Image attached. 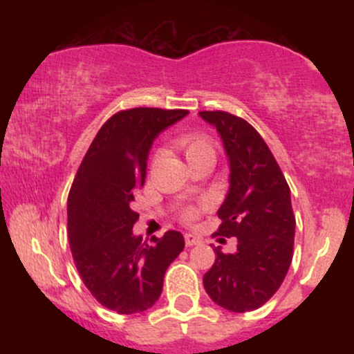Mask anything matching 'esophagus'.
I'll return each mask as SVG.
<instances>
[{"label":"esophagus","mask_w":354,"mask_h":354,"mask_svg":"<svg viewBox=\"0 0 354 354\" xmlns=\"http://www.w3.org/2000/svg\"><path fill=\"white\" fill-rule=\"evenodd\" d=\"M185 243H186V246L200 245V243H201V238H198L196 234H185Z\"/></svg>","instance_id":"34e87169"}]
</instances>
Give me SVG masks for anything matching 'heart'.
I'll use <instances>...</instances> for the list:
<instances>
[{
  "mask_svg": "<svg viewBox=\"0 0 354 354\" xmlns=\"http://www.w3.org/2000/svg\"><path fill=\"white\" fill-rule=\"evenodd\" d=\"M176 146L181 149L183 153H185L188 163L189 161L196 160V158L205 156V154H213L214 156L213 145H211V141L208 140V138H206L205 135H201V133H186V135L178 138ZM196 214H198L196 209L188 208V209L183 211L181 218L185 219V221H193V219L196 218Z\"/></svg>",
  "mask_w": 354,
  "mask_h": 354,
  "instance_id": "obj_1",
  "label": "heart"
}]
</instances>
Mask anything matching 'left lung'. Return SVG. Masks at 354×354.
Returning a JSON list of instances; mask_svg holds the SVG:
<instances>
[{
	"mask_svg": "<svg viewBox=\"0 0 354 354\" xmlns=\"http://www.w3.org/2000/svg\"><path fill=\"white\" fill-rule=\"evenodd\" d=\"M200 116L216 128L230 163V189L218 209L216 234L238 239L234 253L213 248L216 259L203 284L225 310H258L281 286L293 259L296 219L290 186L248 121L226 111H201Z\"/></svg>",
	"mask_w": 354,
	"mask_h": 354,
	"instance_id": "8db88e82",
	"label": "left lung"
}]
</instances>
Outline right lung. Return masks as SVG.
Instances as JSON below:
<instances>
[{
    "label": "right lung",
    "instance_id": "1",
    "mask_svg": "<svg viewBox=\"0 0 354 354\" xmlns=\"http://www.w3.org/2000/svg\"><path fill=\"white\" fill-rule=\"evenodd\" d=\"M186 109L133 108L101 126L81 161L68 196V238L76 270L89 293L120 315L146 311L163 291L166 270L185 248L180 231L133 234L140 214L131 209L145 185L146 161L163 129Z\"/></svg>",
    "mask_w": 354,
    "mask_h": 354
}]
</instances>
